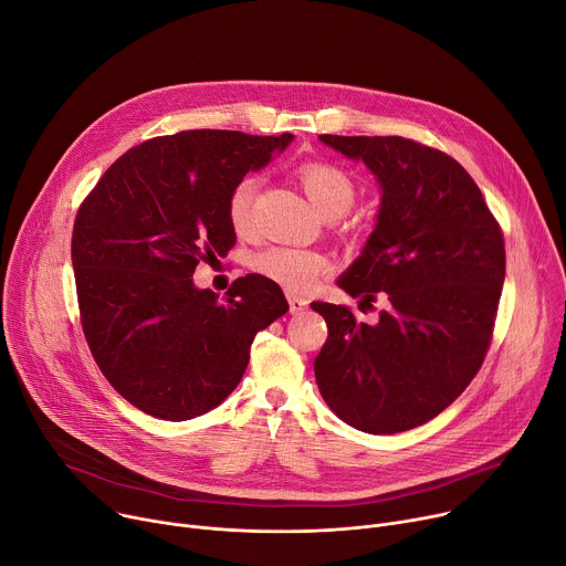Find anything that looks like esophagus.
Segmentation results:
<instances>
[{
    "mask_svg": "<svg viewBox=\"0 0 566 566\" xmlns=\"http://www.w3.org/2000/svg\"><path fill=\"white\" fill-rule=\"evenodd\" d=\"M287 303H290V313H292V315H296V313L308 308V301L296 296V294H287Z\"/></svg>",
    "mask_w": 566,
    "mask_h": 566,
    "instance_id": "esophagus-1",
    "label": "esophagus"
}]
</instances>
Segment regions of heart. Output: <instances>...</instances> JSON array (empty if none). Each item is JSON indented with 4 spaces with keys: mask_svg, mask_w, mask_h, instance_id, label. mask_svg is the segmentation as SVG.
<instances>
[{
    "mask_svg": "<svg viewBox=\"0 0 566 566\" xmlns=\"http://www.w3.org/2000/svg\"><path fill=\"white\" fill-rule=\"evenodd\" d=\"M296 179L313 208L328 220L344 214L356 201V184L352 174L331 160H308L298 165ZM255 188L258 181L249 174L233 186L227 201L229 222L240 235H249L253 227ZM253 268L258 274L279 283L287 292L306 294L324 274H328L331 260L319 251L274 244L255 253Z\"/></svg>",
    "mask_w": 566,
    "mask_h": 566,
    "instance_id": "1",
    "label": "heart"
}]
</instances>
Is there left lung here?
Here are the masks:
<instances>
[{
    "label": "left lung",
    "mask_w": 566,
    "mask_h": 566,
    "mask_svg": "<svg viewBox=\"0 0 566 566\" xmlns=\"http://www.w3.org/2000/svg\"><path fill=\"white\" fill-rule=\"evenodd\" d=\"M380 184L376 229L337 285L389 303L378 324L311 303L328 337L315 378L328 408L371 434L438 417L481 369L505 279V242L483 192L449 154L401 136H319Z\"/></svg>",
    "instance_id": "obj_1"
}]
</instances>
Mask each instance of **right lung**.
I'll return each instance as SVG.
<instances>
[{"mask_svg":"<svg viewBox=\"0 0 566 566\" xmlns=\"http://www.w3.org/2000/svg\"><path fill=\"white\" fill-rule=\"evenodd\" d=\"M292 134L197 128L122 154L78 206L72 268L83 335L106 380L138 410L186 421L220 406L258 331L287 313L283 290L247 274L222 301L192 283L235 244L227 201Z\"/></svg>","mask_w":566,"mask_h":566,"instance_id":"add662e5","label":"right lung"}]
</instances>
